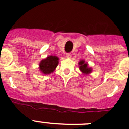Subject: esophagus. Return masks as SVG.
Here are the masks:
<instances>
[{"mask_svg": "<svg viewBox=\"0 0 129 129\" xmlns=\"http://www.w3.org/2000/svg\"><path fill=\"white\" fill-rule=\"evenodd\" d=\"M66 57H68V58H70L71 57H72V53H66Z\"/></svg>", "mask_w": 129, "mask_h": 129, "instance_id": "esophagus-1", "label": "esophagus"}]
</instances>
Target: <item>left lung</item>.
I'll use <instances>...</instances> for the list:
<instances>
[{
  "instance_id": "1",
  "label": "left lung",
  "mask_w": 129,
  "mask_h": 129,
  "mask_svg": "<svg viewBox=\"0 0 129 129\" xmlns=\"http://www.w3.org/2000/svg\"><path fill=\"white\" fill-rule=\"evenodd\" d=\"M79 65L80 66V70L82 71L84 74H89V73H90L92 72L91 68H88V64L84 62V61H80L79 62Z\"/></svg>"
}]
</instances>
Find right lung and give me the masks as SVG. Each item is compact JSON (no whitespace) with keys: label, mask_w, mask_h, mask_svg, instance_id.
I'll return each instance as SVG.
<instances>
[{"label":"right lung","mask_w":129,"mask_h":129,"mask_svg":"<svg viewBox=\"0 0 129 129\" xmlns=\"http://www.w3.org/2000/svg\"><path fill=\"white\" fill-rule=\"evenodd\" d=\"M58 60L57 57L53 55L47 57L46 59H43L39 63V68L41 72L45 74H48L53 72L58 65Z\"/></svg>","instance_id":"add662e5"}]
</instances>
